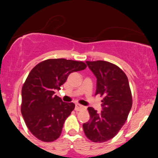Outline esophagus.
<instances>
[{
  "label": "esophagus",
  "instance_id": "obj_1",
  "mask_svg": "<svg viewBox=\"0 0 158 158\" xmlns=\"http://www.w3.org/2000/svg\"><path fill=\"white\" fill-rule=\"evenodd\" d=\"M82 109H85V107L81 106V105H79V104H77L76 105V107H75V110H81Z\"/></svg>",
  "mask_w": 158,
  "mask_h": 158
}]
</instances>
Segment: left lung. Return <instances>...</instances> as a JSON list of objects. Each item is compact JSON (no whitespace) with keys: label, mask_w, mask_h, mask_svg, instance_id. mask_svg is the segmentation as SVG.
Listing matches in <instances>:
<instances>
[{"label":"left lung","mask_w":158,"mask_h":158,"mask_svg":"<svg viewBox=\"0 0 158 158\" xmlns=\"http://www.w3.org/2000/svg\"><path fill=\"white\" fill-rule=\"evenodd\" d=\"M97 78L95 95L103 97L102 110L88 107L90 119L82 125L86 137L95 143H103L118 133L128 118L132 106L128 79L117 65L106 61H86Z\"/></svg>","instance_id":"8db88e82"}]
</instances>
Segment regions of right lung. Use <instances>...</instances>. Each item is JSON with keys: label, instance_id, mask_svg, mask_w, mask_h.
I'll return each mask as SVG.
<instances>
[{"label": "right lung", "instance_id": "right-lung-1", "mask_svg": "<svg viewBox=\"0 0 158 158\" xmlns=\"http://www.w3.org/2000/svg\"><path fill=\"white\" fill-rule=\"evenodd\" d=\"M82 61L65 59H48L29 73L21 90V114L30 132L40 140L59 138L67 117L75 108L55 95L68 76L86 68Z\"/></svg>", "mask_w": 158, "mask_h": 158}]
</instances>
